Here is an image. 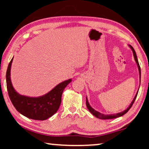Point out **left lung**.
I'll use <instances>...</instances> for the list:
<instances>
[{
  "label": "left lung",
  "mask_w": 149,
  "mask_h": 149,
  "mask_svg": "<svg viewBox=\"0 0 149 149\" xmlns=\"http://www.w3.org/2000/svg\"><path fill=\"white\" fill-rule=\"evenodd\" d=\"M130 47L131 48V49L133 51V56H134V58H135V60L136 63H137V66H138V69H139V77H140V82H141V68H140V65H139V62H138V60H137V55H136V52L135 51V50L131 46V45H129ZM137 94H138V91L137 92V93H136V95L135 96L134 99H133V101L132 102V103H131L130 105L129 106V107H128L127 109L125 110L124 111H123V112H120V113H118V114H109V115H107V114H102V113H100L99 112H98V111L95 110L93 109V108L91 107L89 102H88V100H87V98L86 97V105H87V108H88V110H89V112L91 113V114L93 115H94L95 117H97V118H99V119H102V120H108V119H114V118H118V117H120V116H122L123 115H124L125 114H126L128 111H129V110L131 108H132V105L133 103H134L135 100V99L136 97H137Z\"/></svg>",
  "instance_id": "left-lung-1"
}]
</instances>
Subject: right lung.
Returning a JSON list of instances; mask_svg holds the SVG:
<instances>
[{
    "label": "right lung",
    "instance_id": "right-lung-1",
    "mask_svg": "<svg viewBox=\"0 0 149 149\" xmlns=\"http://www.w3.org/2000/svg\"><path fill=\"white\" fill-rule=\"evenodd\" d=\"M13 58L14 57L9 63L6 74L7 90L12 104L17 112L30 119L45 120L51 117L58 110L62 93L72 81V79L60 83L41 97H29L21 95L15 91L11 82L10 69Z\"/></svg>",
    "mask_w": 149,
    "mask_h": 149
}]
</instances>
